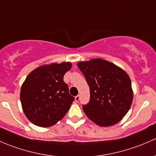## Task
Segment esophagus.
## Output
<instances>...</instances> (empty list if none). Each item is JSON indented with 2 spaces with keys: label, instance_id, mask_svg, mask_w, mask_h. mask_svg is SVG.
I'll list each match as a JSON object with an SVG mask.
<instances>
[{
  "label": "esophagus",
  "instance_id": "1",
  "mask_svg": "<svg viewBox=\"0 0 156 156\" xmlns=\"http://www.w3.org/2000/svg\"><path fill=\"white\" fill-rule=\"evenodd\" d=\"M80 96L78 94V95H76V97H75V101H76V102H78L79 101H80Z\"/></svg>",
  "mask_w": 156,
  "mask_h": 156
}]
</instances>
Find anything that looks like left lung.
<instances>
[{
  "instance_id": "1",
  "label": "left lung",
  "mask_w": 156,
  "mask_h": 156,
  "mask_svg": "<svg viewBox=\"0 0 156 156\" xmlns=\"http://www.w3.org/2000/svg\"><path fill=\"white\" fill-rule=\"evenodd\" d=\"M90 89V101L83 105L88 118L100 126L118 123L128 113L133 100L129 76L122 69L103 59L77 64Z\"/></svg>"
}]
</instances>
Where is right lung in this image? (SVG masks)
I'll return each instance as SVG.
<instances>
[{
  "label": "right lung",
  "instance_id": "right-lung-1",
  "mask_svg": "<svg viewBox=\"0 0 156 156\" xmlns=\"http://www.w3.org/2000/svg\"><path fill=\"white\" fill-rule=\"evenodd\" d=\"M70 62L43 65L30 72L21 88L20 100L27 118L40 127L53 126L62 119L75 100L69 94L64 75Z\"/></svg>",
  "mask_w": 156,
  "mask_h": 156
}]
</instances>
